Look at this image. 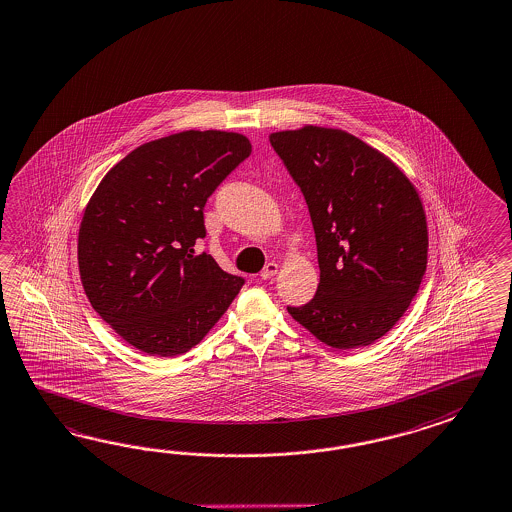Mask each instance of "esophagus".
I'll return each mask as SVG.
<instances>
[{
    "label": "esophagus",
    "mask_w": 512,
    "mask_h": 512,
    "mask_svg": "<svg viewBox=\"0 0 512 512\" xmlns=\"http://www.w3.org/2000/svg\"><path fill=\"white\" fill-rule=\"evenodd\" d=\"M277 272H279V264H275V262H268V264L264 266V270L261 272V279L268 281V279L275 277V273Z\"/></svg>",
    "instance_id": "esophagus-1"
}]
</instances>
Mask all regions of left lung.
<instances>
[{
  "instance_id": "1",
  "label": "left lung",
  "mask_w": 512,
  "mask_h": 512,
  "mask_svg": "<svg viewBox=\"0 0 512 512\" xmlns=\"http://www.w3.org/2000/svg\"><path fill=\"white\" fill-rule=\"evenodd\" d=\"M270 143L301 187L318 246V292L288 312L334 349L371 345L404 316L426 272L421 196L397 163L340 128L305 125Z\"/></svg>"
}]
</instances>
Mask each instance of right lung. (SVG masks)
<instances>
[{
    "instance_id": "add662e5",
    "label": "right lung",
    "mask_w": 512,
    "mask_h": 512,
    "mask_svg": "<svg viewBox=\"0 0 512 512\" xmlns=\"http://www.w3.org/2000/svg\"><path fill=\"white\" fill-rule=\"evenodd\" d=\"M251 154L237 132L185 130L143 143L106 172L79 229L80 281L91 307L152 356L191 351L215 327L244 279L207 253L204 205Z\"/></svg>"
}]
</instances>
